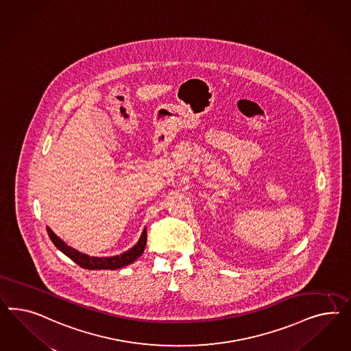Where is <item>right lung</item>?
I'll return each mask as SVG.
<instances>
[{"mask_svg":"<svg viewBox=\"0 0 351 351\" xmlns=\"http://www.w3.org/2000/svg\"><path fill=\"white\" fill-rule=\"evenodd\" d=\"M46 230H47L51 242L59 251H62L64 255L68 256L71 260H73L77 265H80L84 269H88V270H101V269L116 270L119 267L130 265L143 255L145 245H147V229L144 228L136 245L131 247L126 252L116 256H108V257H96V256L82 254V252L75 250L73 247L66 245L63 239H60L56 234L53 233L49 226H46Z\"/></svg>","mask_w":351,"mask_h":351,"instance_id":"1","label":"right lung"}]
</instances>
